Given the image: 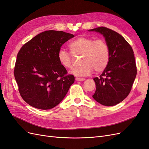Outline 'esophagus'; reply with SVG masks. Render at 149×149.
I'll return each mask as SVG.
<instances>
[{"mask_svg":"<svg viewBox=\"0 0 149 149\" xmlns=\"http://www.w3.org/2000/svg\"><path fill=\"white\" fill-rule=\"evenodd\" d=\"M75 79L76 81H84V80H85L84 78H76Z\"/></svg>","mask_w":149,"mask_h":149,"instance_id":"34e87169","label":"esophagus"}]
</instances>
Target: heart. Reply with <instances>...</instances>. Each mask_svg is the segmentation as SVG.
<instances>
[{"instance_id": "1", "label": "heart", "mask_w": 149, "mask_h": 149, "mask_svg": "<svg viewBox=\"0 0 149 149\" xmlns=\"http://www.w3.org/2000/svg\"><path fill=\"white\" fill-rule=\"evenodd\" d=\"M70 47L73 54L65 49H60L58 57L60 63L66 68H71L74 65L75 56H81L82 65L71 71L78 76H84L91 74L93 70L97 73L104 70L110 59V49L104 39L80 37L71 42Z\"/></svg>"}]
</instances>
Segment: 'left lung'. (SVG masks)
I'll return each instance as SVG.
<instances>
[{"label": "left lung", "mask_w": 149, "mask_h": 149, "mask_svg": "<svg viewBox=\"0 0 149 149\" xmlns=\"http://www.w3.org/2000/svg\"><path fill=\"white\" fill-rule=\"evenodd\" d=\"M89 31L101 33L110 49L109 64L100 78L93 79L96 91L93 97L102 105L115 106L127 97L136 77L133 49L123 36L111 29L100 26Z\"/></svg>", "instance_id": "left-lung-1"}]
</instances>
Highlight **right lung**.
<instances>
[{
  "label": "right lung",
  "instance_id": "right-lung-1",
  "mask_svg": "<svg viewBox=\"0 0 149 149\" xmlns=\"http://www.w3.org/2000/svg\"><path fill=\"white\" fill-rule=\"evenodd\" d=\"M74 36L47 30L36 35L17 54L14 76L23 100L39 109H50L65 97L74 81L58 60L63 44Z\"/></svg>",
  "mask_w": 149,
  "mask_h": 149
}]
</instances>
